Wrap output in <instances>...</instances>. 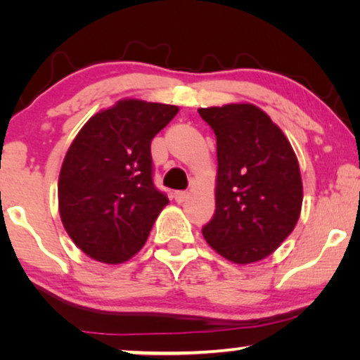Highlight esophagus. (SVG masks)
<instances>
[{
    "label": "esophagus",
    "instance_id": "1",
    "mask_svg": "<svg viewBox=\"0 0 360 360\" xmlns=\"http://www.w3.org/2000/svg\"><path fill=\"white\" fill-rule=\"evenodd\" d=\"M174 198H175L176 203H184V201H185L186 198H188V191H184V190L175 191V193H174Z\"/></svg>",
    "mask_w": 360,
    "mask_h": 360
}]
</instances>
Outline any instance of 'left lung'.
Listing matches in <instances>:
<instances>
[{
  "mask_svg": "<svg viewBox=\"0 0 360 360\" xmlns=\"http://www.w3.org/2000/svg\"><path fill=\"white\" fill-rule=\"evenodd\" d=\"M218 154L216 210L203 236L234 264L274 252L300 218L303 185L297 155L278 126L254 105L200 108Z\"/></svg>",
  "mask_w": 360,
  "mask_h": 360,
  "instance_id": "obj_1",
  "label": "left lung"
}]
</instances>
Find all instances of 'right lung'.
<instances>
[{"label":"right lung","mask_w":360,"mask_h":360,"mask_svg":"<svg viewBox=\"0 0 360 360\" xmlns=\"http://www.w3.org/2000/svg\"><path fill=\"white\" fill-rule=\"evenodd\" d=\"M179 108L122 100L82 127L63 159L58 210L73 243L91 259L121 264L139 252L169 203L154 185L150 142Z\"/></svg>","instance_id":"right-lung-1"}]
</instances>
